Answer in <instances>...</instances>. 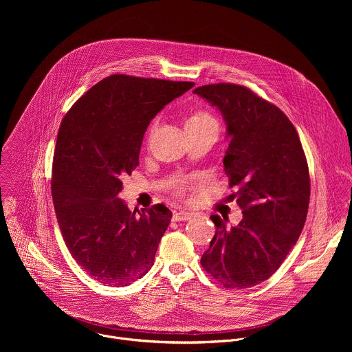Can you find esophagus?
Segmentation results:
<instances>
[{
  "label": "esophagus",
  "mask_w": 352,
  "mask_h": 352,
  "mask_svg": "<svg viewBox=\"0 0 352 352\" xmlns=\"http://www.w3.org/2000/svg\"><path fill=\"white\" fill-rule=\"evenodd\" d=\"M194 217L192 212H188V211H179V212H175L173 214V221L176 222H180V221H188Z\"/></svg>",
  "instance_id": "esophagus-1"
}]
</instances>
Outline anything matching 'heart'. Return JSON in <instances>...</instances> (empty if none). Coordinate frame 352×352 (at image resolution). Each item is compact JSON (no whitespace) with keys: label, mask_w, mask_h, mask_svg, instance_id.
<instances>
[{"label":"heart","mask_w":352,"mask_h":352,"mask_svg":"<svg viewBox=\"0 0 352 352\" xmlns=\"http://www.w3.org/2000/svg\"><path fill=\"white\" fill-rule=\"evenodd\" d=\"M207 124H217V122L210 113H207L204 111H197L187 119L186 127H199V126H207ZM154 127H155V123H153L151 126V134L153 133ZM192 187H194L192 182H182L176 186L175 191L179 197H186L188 194V190Z\"/></svg>","instance_id":"b5f03b06"}]
</instances>
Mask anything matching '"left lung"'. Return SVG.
I'll return each mask as SVG.
<instances>
[{
    "label": "left lung",
    "instance_id": "obj_1",
    "mask_svg": "<svg viewBox=\"0 0 352 352\" xmlns=\"http://www.w3.org/2000/svg\"><path fill=\"white\" fill-rule=\"evenodd\" d=\"M194 94L215 105L228 126L223 157L230 195L243 210L237 226L211 215L217 230L201 267L226 289L267 280L301 234L310 199V177L298 133L272 102L237 84H210Z\"/></svg>",
    "mask_w": 352,
    "mask_h": 352
}]
</instances>
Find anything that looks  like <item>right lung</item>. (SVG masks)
Here are the masks:
<instances>
[{
    "label": "right lung",
    "mask_w": 352,
    "mask_h": 352,
    "mask_svg": "<svg viewBox=\"0 0 352 352\" xmlns=\"http://www.w3.org/2000/svg\"><path fill=\"white\" fill-rule=\"evenodd\" d=\"M194 85L112 74L60 122L51 173L58 225L73 258L102 285L129 286L154 263L170 210L158 203L130 211L118 194L140 164L151 119Z\"/></svg>",
    "instance_id": "1"
}]
</instances>
